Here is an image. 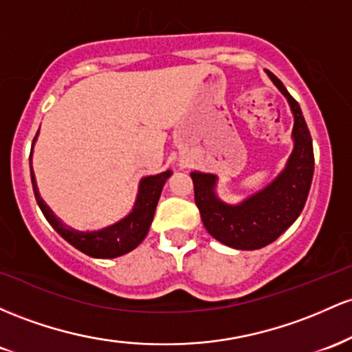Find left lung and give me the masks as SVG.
Here are the masks:
<instances>
[{
  "mask_svg": "<svg viewBox=\"0 0 352 352\" xmlns=\"http://www.w3.org/2000/svg\"><path fill=\"white\" fill-rule=\"evenodd\" d=\"M270 78L289 101L294 114V149L286 169L258 195L238 206H228L214 196L216 176L191 173L195 201L209 234L236 250H259L278 239L301 214L314 173L313 140L298 101L274 74Z\"/></svg>",
  "mask_w": 352,
  "mask_h": 352,
  "instance_id": "8db88e82",
  "label": "left lung"
}]
</instances>
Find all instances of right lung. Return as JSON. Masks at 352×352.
Here are the masks:
<instances>
[{"label": "right lung", "mask_w": 352, "mask_h": 352, "mask_svg": "<svg viewBox=\"0 0 352 352\" xmlns=\"http://www.w3.org/2000/svg\"><path fill=\"white\" fill-rule=\"evenodd\" d=\"M30 171L34 197H36L38 206L41 209L43 214H45L46 221L56 229V232L61 238L68 241L71 246L91 256V258H118V256H123L126 252L133 251L146 238L149 226L153 223V216H155L157 199L161 196V189H163L166 179L171 176V171H166L156 176L143 177L140 184V195H138L136 204H134L133 211L124 219L113 224V226L100 229V231L81 232L65 226L53 214V211L46 206L45 201L39 197L36 181H34L33 169H31V161Z\"/></svg>", "instance_id": "add662e5"}]
</instances>
